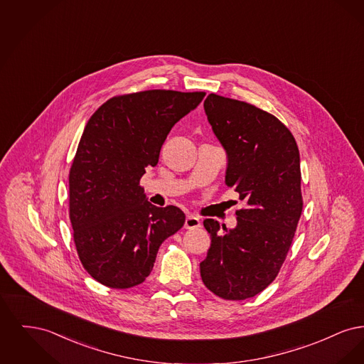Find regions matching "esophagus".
I'll return each instance as SVG.
<instances>
[{"mask_svg": "<svg viewBox=\"0 0 364 364\" xmlns=\"http://www.w3.org/2000/svg\"><path fill=\"white\" fill-rule=\"evenodd\" d=\"M184 228L186 229H196V228H200V220L195 215H188L186 218V223H184Z\"/></svg>", "mask_w": 364, "mask_h": 364, "instance_id": "34e87169", "label": "esophagus"}]
</instances>
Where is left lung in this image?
<instances>
[{
    "label": "left lung",
    "instance_id": "left-lung-1",
    "mask_svg": "<svg viewBox=\"0 0 364 364\" xmlns=\"http://www.w3.org/2000/svg\"><path fill=\"white\" fill-rule=\"evenodd\" d=\"M203 106L225 150V184L245 208L233 229L203 221L211 244L200 277L213 294L244 300L274 281L294 240L303 210L299 149L277 117L254 105L210 94Z\"/></svg>",
    "mask_w": 364,
    "mask_h": 364
}]
</instances>
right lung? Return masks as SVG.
<instances>
[{
    "label": "right lung",
    "mask_w": 364,
    "mask_h": 364,
    "mask_svg": "<svg viewBox=\"0 0 364 364\" xmlns=\"http://www.w3.org/2000/svg\"><path fill=\"white\" fill-rule=\"evenodd\" d=\"M205 92L149 90L106 101L88 120L70 172V218L77 255L105 287L127 289L150 276L159 245L186 223L156 208L139 186L173 128Z\"/></svg>",
    "instance_id": "right-lung-1"
}]
</instances>
